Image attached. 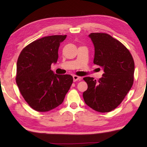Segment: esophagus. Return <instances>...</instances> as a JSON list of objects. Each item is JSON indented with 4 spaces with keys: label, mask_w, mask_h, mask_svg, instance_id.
I'll return each mask as SVG.
<instances>
[{
    "label": "esophagus",
    "mask_w": 147,
    "mask_h": 147,
    "mask_svg": "<svg viewBox=\"0 0 147 147\" xmlns=\"http://www.w3.org/2000/svg\"><path fill=\"white\" fill-rule=\"evenodd\" d=\"M82 80V78H81V77L76 76V75L73 76V80H74V82H76V81H78V80Z\"/></svg>",
    "instance_id": "34e87169"
}]
</instances>
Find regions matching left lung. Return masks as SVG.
Returning a JSON list of instances; mask_svg holds the SVG:
<instances>
[{"mask_svg":"<svg viewBox=\"0 0 147 147\" xmlns=\"http://www.w3.org/2000/svg\"><path fill=\"white\" fill-rule=\"evenodd\" d=\"M95 48L93 63L101 66L104 73L98 82L93 78L83 80L88 89L83 93L85 104L99 112H109L116 108L131 88L135 62L123 43L104 33L89 35Z\"/></svg>","mask_w":147,"mask_h":147,"instance_id":"1","label":"left lung"}]
</instances>
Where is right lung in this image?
Instances as JSON below:
<instances>
[{
    "label": "right lung",
    "mask_w": 147,
    "mask_h": 147,
    "mask_svg": "<svg viewBox=\"0 0 147 147\" xmlns=\"http://www.w3.org/2000/svg\"><path fill=\"white\" fill-rule=\"evenodd\" d=\"M67 35L36 40L23 49L17 61L16 81L21 94L31 107L47 112L58 107L73 83L69 74H54L51 64L58 59L60 43Z\"/></svg>",
    "instance_id": "right-lung-1"
}]
</instances>
